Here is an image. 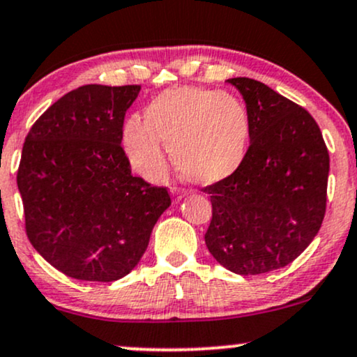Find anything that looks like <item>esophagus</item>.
Returning <instances> with one entry per match:
<instances>
[{
    "label": "esophagus",
    "mask_w": 357,
    "mask_h": 357,
    "mask_svg": "<svg viewBox=\"0 0 357 357\" xmlns=\"http://www.w3.org/2000/svg\"><path fill=\"white\" fill-rule=\"evenodd\" d=\"M172 195H174V199H175V202H180L183 199V197H185V192L183 190H180V188H172Z\"/></svg>",
    "instance_id": "34e87169"
}]
</instances>
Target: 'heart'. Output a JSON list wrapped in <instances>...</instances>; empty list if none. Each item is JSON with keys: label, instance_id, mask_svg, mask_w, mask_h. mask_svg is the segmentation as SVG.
Returning <instances> with one entry per match:
<instances>
[{"label": "heart", "instance_id": "obj_1", "mask_svg": "<svg viewBox=\"0 0 357 357\" xmlns=\"http://www.w3.org/2000/svg\"><path fill=\"white\" fill-rule=\"evenodd\" d=\"M250 134L248 112L236 98L204 87H178L153 98L144 121L126 122L122 149L140 177L160 182L169 170L165 143L180 174L208 187L243 165Z\"/></svg>", "mask_w": 357, "mask_h": 357}]
</instances>
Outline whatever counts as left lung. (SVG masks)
I'll return each mask as SVG.
<instances>
[{"instance_id":"8db88e82","label":"left lung","mask_w":357,"mask_h":357,"mask_svg":"<svg viewBox=\"0 0 357 357\" xmlns=\"http://www.w3.org/2000/svg\"><path fill=\"white\" fill-rule=\"evenodd\" d=\"M243 96L252 134L243 165L205 188L212 222L205 243L236 275H259L296 259L326 212L329 153L310 112L263 82L228 79Z\"/></svg>"}]
</instances>
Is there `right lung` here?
<instances>
[{"label":"right lung","instance_id":"obj_1","mask_svg":"<svg viewBox=\"0 0 357 357\" xmlns=\"http://www.w3.org/2000/svg\"><path fill=\"white\" fill-rule=\"evenodd\" d=\"M140 86L87 84L31 127L17 170L26 233L64 275L116 281L137 266L170 206L165 188L130 174L122 126Z\"/></svg>","mask_w":357,"mask_h":357}]
</instances>
